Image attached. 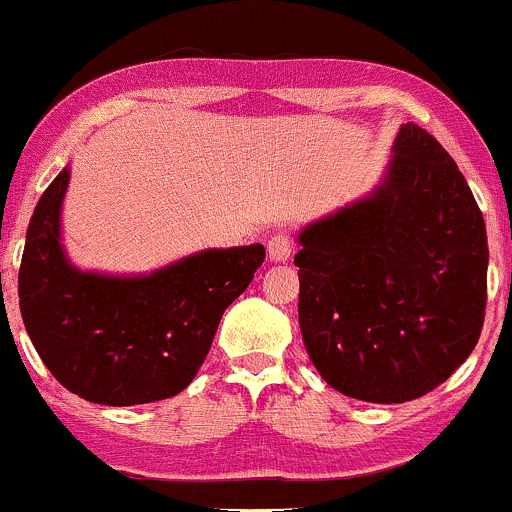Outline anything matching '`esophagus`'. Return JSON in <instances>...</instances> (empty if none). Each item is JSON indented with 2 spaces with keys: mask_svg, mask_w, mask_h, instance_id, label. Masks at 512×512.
Returning a JSON list of instances; mask_svg holds the SVG:
<instances>
[{
  "mask_svg": "<svg viewBox=\"0 0 512 512\" xmlns=\"http://www.w3.org/2000/svg\"><path fill=\"white\" fill-rule=\"evenodd\" d=\"M267 250H270V257L274 262H287L292 257L294 240L292 235L287 233H274L270 240H267Z\"/></svg>",
  "mask_w": 512,
  "mask_h": 512,
  "instance_id": "1",
  "label": "esophagus"
}]
</instances>
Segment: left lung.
<instances>
[{"instance_id":"1","label":"left lung","mask_w":512,"mask_h":512,"mask_svg":"<svg viewBox=\"0 0 512 512\" xmlns=\"http://www.w3.org/2000/svg\"><path fill=\"white\" fill-rule=\"evenodd\" d=\"M299 328L333 390L395 405L476 348L488 238L464 174L419 125L400 127L383 184L299 233Z\"/></svg>"}]
</instances>
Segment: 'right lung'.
<instances>
[{
  "mask_svg": "<svg viewBox=\"0 0 512 512\" xmlns=\"http://www.w3.org/2000/svg\"><path fill=\"white\" fill-rule=\"evenodd\" d=\"M71 169L43 191L26 230L19 309L43 365L73 395L110 407L179 395L206 360L220 316L265 247L203 250L142 277L83 272L61 245Z\"/></svg>",
  "mask_w": 512,
  "mask_h": 512,
  "instance_id": "add662e5",
  "label": "right lung"
}]
</instances>
